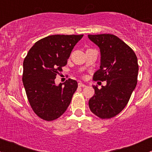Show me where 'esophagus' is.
Listing matches in <instances>:
<instances>
[{
  "mask_svg": "<svg viewBox=\"0 0 152 152\" xmlns=\"http://www.w3.org/2000/svg\"><path fill=\"white\" fill-rule=\"evenodd\" d=\"M78 86H79V87H86V86L85 84L82 83L81 82H79V83H78Z\"/></svg>",
  "mask_w": 152,
  "mask_h": 152,
  "instance_id": "1",
  "label": "esophagus"
}]
</instances>
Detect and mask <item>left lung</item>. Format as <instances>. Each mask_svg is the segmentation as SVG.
<instances>
[{"mask_svg": "<svg viewBox=\"0 0 152 152\" xmlns=\"http://www.w3.org/2000/svg\"><path fill=\"white\" fill-rule=\"evenodd\" d=\"M101 53L100 69L94 80L106 81L88 102L89 108L102 119L110 118L123 110L137 85L138 64L135 53L125 42L113 34L88 35Z\"/></svg>", "mask_w": 152, "mask_h": 152, "instance_id": "obj_1", "label": "left lung"}]
</instances>
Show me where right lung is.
<instances>
[{
  "label": "right lung",
  "mask_w": 152,
  "mask_h": 152,
  "mask_svg": "<svg viewBox=\"0 0 152 152\" xmlns=\"http://www.w3.org/2000/svg\"><path fill=\"white\" fill-rule=\"evenodd\" d=\"M83 35H51L39 40L23 61V82L31 108L42 119H57L66 110L77 83L68 79L55 84L75 45Z\"/></svg>",
  "instance_id": "add662e5"
}]
</instances>
